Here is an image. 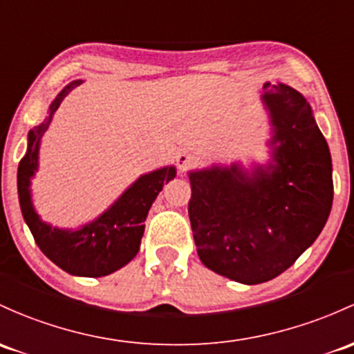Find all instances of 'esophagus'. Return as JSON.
I'll use <instances>...</instances> for the list:
<instances>
[{"label":"esophagus","mask_w":354,"mask_h":354,"mask_svg":"<svg viewBox=\"0 0 354 354\" xmlns=\"http://www.w3.org/2000/svg\"><path fill=\"white\" fill-rule=\"evenodd\" d=\"M193 162H195V158H193V156L189 154L188 151H185V149H181V151L178 152V156H176V165H178V169H180L181 173H185V171H188L189 167L193 166Z\"/></svg>","instance_id":"1"}]
</instances>
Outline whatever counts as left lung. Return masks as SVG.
<instances>
[{"label": "left lung", "mask_w": 354, "mask_h": 354, "mask_svg": "<svg viewBox=\"0 0 354 354\" xmlns=\"http://www.w3.org/2000/svg\"><path fill=\"white\" fill-rule=\"evenodd\" d=\"M274 127L271 173L248 180L236 166L189 173L188 215L208 270L245 285L273 280L297 261L333 207V165L307 100L286 84L266 83Z\"/></svg>", "instance_id": "obj_1"}]
</instances>
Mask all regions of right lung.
Returning a JSON list of instances; mask_svg holds the SVG:
<instances>
[{
  "mask_svg": "<svg viewBox=\"0 0 354 354\" xmlns=\"http://www.w3.org/2000/svg\"><path fill=\"white\" fill-rule=\"evenodd\" d=\"M81 81L68 84L52 102L49 117L28 132L27 154L18 165V198L21 214L40 251L61 270L76 277H105L125 266L139 252L147 212L162 185L176 176L173 166L140 176L102 217L80 230L52 229L35 214L30 200V178L37 169V154L44 132L62 98Z\"/></svg>",
  "mask_w": 354,
  "mask_h": 354,
  "instance_id": "obj_1",
  "label": "right lung"
}]
</instances>
